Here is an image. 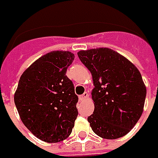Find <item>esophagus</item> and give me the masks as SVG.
<instances>
[{
	"instance_id": "34e87169",
	"label": "esophagus",
	"mask_w": 158,
	"mask_h": 158,
	"mask_svg": "<svg viewBox=\"0 0 158 158\" xmlns=\"http://www.w3.org/2000/svg\"><path fill=\"white\" fill-rule=\"evenodd\" d=\"M88 97H89L88 92H84L83 94L81 95V96L79 97V98H80V100H84V99H86Z\"/></svg>"
}]
</instances>
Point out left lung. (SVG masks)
Masks as SVG:
<instances>
[{"mask_svg":"<svg viewBox=\"0 0 158 158\" xmlns=\"http://www.w3.org/2000/svg\"><path fill=\"white\" fill-rule=\"evenodd\" d=\"M77 54L93 79L95 108L88 117L92 130L104 139L124 136L143 112L146 87L140 71L127 58L106 47Z\"/></svg>","mask_w":158,"mask_h":158,"instance_id":"left-lung-1","label":"left lung"}]
</instances>
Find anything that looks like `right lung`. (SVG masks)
<instances>
[{"mask_svg":"<svg viewBox=\"0 0 158 158\" xmlns=\"http://www.w3.org/2000/svg\"><path fill=\"white\" fill-rule=\"evenodd\" d=\"M75 59L69 51H52L34 61L20 77L14 96L24 126L46 143L69 136L77 118L74 84L66 76Z\"/></svg>","mask_w":158,"mask_h":158,"instance_id":"right-lung-1","label":"right lung"}]
</instances>
